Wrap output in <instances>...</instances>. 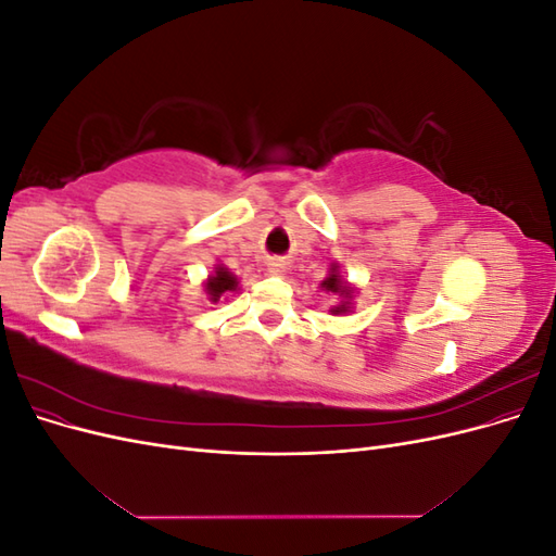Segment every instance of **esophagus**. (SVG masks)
Returning <instances> with one entry per match:
<instances>
[{"instance_id": "esophagus-1", "label": "esophagus", "mask_w": 556, "mask_h": 556, "mask_svg": "<svg viewBox=\"0 0 556 556\" xmlns=\"http://www.w3.org/2000/svg\"><path fill=\"white\" fill-rule=\"evenodd\" d=\"M282 271H285V262L282 260H271V262H268V274L280 276Z\"/></svg>"}]
</instances>
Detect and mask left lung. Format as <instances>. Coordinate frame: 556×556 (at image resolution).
<instances>
[{
	"mask_svg": "<svg viewBox=\"0 0 556 556\" xmlns=\"http://www.w3.org/2000/svg\"><path fill=\"white\" fill-rule=\"evenodd\" d=\"M319 285H323L325 292H331V294H339V296H341V304L331 308L333 315L348 313V311H350V299H352V294H355V290H352L350 285L343 280V276L339 274V266L333 264V266L329 268V276H327L323 282H319Z\"/></svg>",
	"mask_w": 556,
	"mask_h": 556,
	"instance_id": "left-lung-1",
	"label": "left lung"
}]
</instances>
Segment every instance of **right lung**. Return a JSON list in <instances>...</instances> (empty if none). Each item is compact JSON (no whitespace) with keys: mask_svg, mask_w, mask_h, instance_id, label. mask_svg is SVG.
Masks as SVG:
<instances>
[{"mask_svg":"<svg viewBox=\"0 0 556 556\" xmlns=\"http://www.w3.org/2000/svg\"><path fill=\"white\" fill-rule=\"evenodd\" d=\"M204 290L208 294V301L211 304H217L220 299H227L231 292L239 290V278L233 276L229 268L217 264L215 266V274H211L204 282Z\"/></svg>","mask_w":556,"mask_h":556,"instance_id":"right-lung-1","label":"right lung"}]
</instances>
